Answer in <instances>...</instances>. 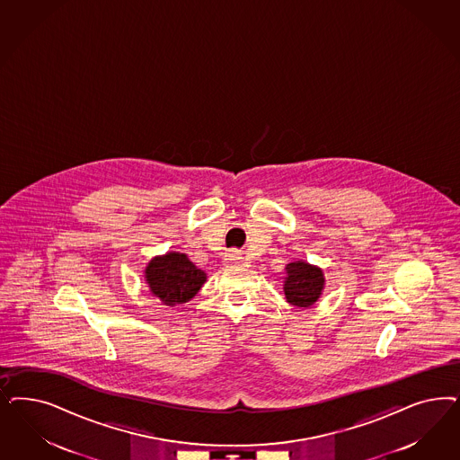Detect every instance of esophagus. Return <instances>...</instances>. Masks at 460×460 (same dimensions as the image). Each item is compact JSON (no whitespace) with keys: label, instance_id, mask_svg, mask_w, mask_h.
Masks as SVG:
<instances>
[{"label":"esophagus","instance_id":"34e87169","mask_svg":"<svg viewBox=\"0 0 460 460\" xmlns=\"http://www.w3.org/2000/svg\"><path fill=\"white\" fill-rule=\"evenodd\" d=\"M242 253L237 252V251H232V252L226 253L225 255V262L226 264H230V266H235V264H240L242 262Z\"/></svg>","mask_w":460,"mask_h":460}]
</instances>
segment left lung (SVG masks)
I'll use <instances>...</instances> for the list:
<instances>
[{
	"label": "left lung",
	"instance_id": "left-lung-1",
	"mask_svg": "<svg viewBox=\"0 0 460 460\" xmlns=\"http://www.w3.org/2000/svg\"><path fill=\"white\" fill-rule=\"evenodd\" d=\"M325 288V276L320 267L297 261L286 266L284 296L297 308H310L322 296Z\"/></svg>",
	"mask_w": 460,
	"mask_h": 460
}]
</instances>
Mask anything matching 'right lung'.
Segmentation results:
<instances>
[{"label": "right lung", "instance_id": "obj_1", "mask_svg": "<svg viewBox=\"0 0 460 460\" xmlns=\"http://www.w3.org/2000/svg\"><path fill=\"white\" fill-rule=\"evenodd\" d=\"M150 293L165 306L188 303L207 281V274L194 266L186 253L167 252L154 257L146 267Z\"/></svg>", "mask_w": 460, "mask_h": 460}]
</instances>
